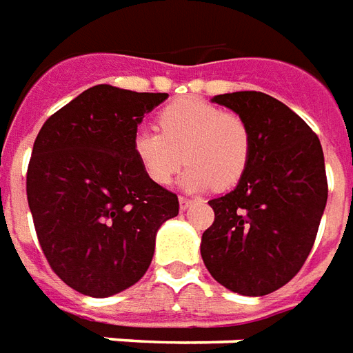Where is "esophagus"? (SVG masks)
Masks as SVG:
<instances>
[{
    "instance_id": "34e87169",
    "label": "esophagus",
    "mask_w": 353,
    "mask_h": 353,
    "mask_svg": "<svg viewBox=\"0 0 353 353\" xmlns=\"http://www.w3.org/2000/svg\"><path fill=\"white\" fill-rule=\"evenodd\" d=\"M179 203H181V211H186L188 207H192V205L196 203V199H190V197H179Z\"/></svg>"
}]
</instances>
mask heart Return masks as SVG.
I'll return each instance as SVG.
<instances>
[{
	"instance_id": "heart-1",
	"label": "heart",
	"mask_w": 353,
	"mask_h": 353,
	"mask_svg": "<svg viewBox=\"0 0 353 353\" xmlns=\"http://www.w3.org/2000/svg\"><path fill=\"white\" fill-rule=\"evenodd\" d=\"M157 121L161 132L142 125L131 141L132 156L150 181L167 184L186 161L182 188L199 192L214 184L226 190L247 171L251 129L237 114L201 99H181L165 106Z\"/></svg>"
}]
</instances>
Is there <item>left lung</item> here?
<instances>
[{"label":"left lung","instance_id":"8db88e82","mask_svg":"<svg viewBox=\"0 0 353 353\" xmlns=\"http://www.w3.org/2000/svg\"><path fill=\"white\" fill-rule=\"evenodd\" d=\"M211 101L243 117L252 146L236 188L209 201L214 222L201 236V259L226 289L264 296L299 274L316 241L327 205L323 150L306 121L270 94Z\"/></svg>","mask_w":353,"mask_h":353}]
</instances>
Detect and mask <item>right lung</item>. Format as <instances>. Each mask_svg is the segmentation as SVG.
<instances>
[{"mask_svg":"<svg viewBox=\"0 0 353 353\" xmlns=\"http://www.w3.org/2000/svg\"><path fill=\"white\" fill-rule=\"evenodd\" d=\"M167 92L94 85L41 127L26 194L45 259L64 283L92 299L129 289L148 270L157 230L179 197L150 181L131 141Z\"/></svg>","mask_w":353,"mask_h":353,"instance_id":"add662e5","label":"right lung"}]
</instances>
